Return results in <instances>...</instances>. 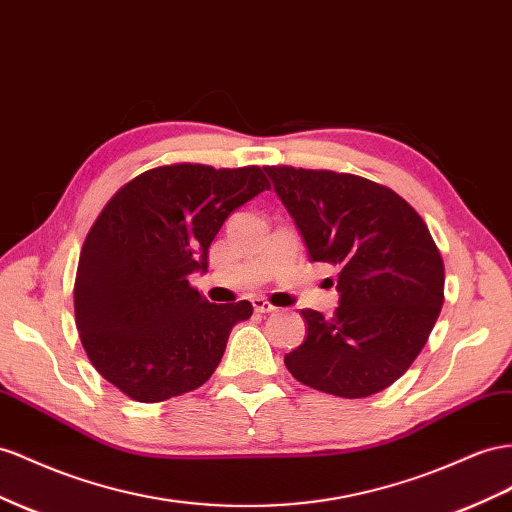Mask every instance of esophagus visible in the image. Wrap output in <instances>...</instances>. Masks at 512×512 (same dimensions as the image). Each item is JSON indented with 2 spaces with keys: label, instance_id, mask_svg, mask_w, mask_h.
I'll list each match as a JSON object with an SVG mask.
<instances>
[{
  "label": "esophagus",
  "instance_id": "esophagus-1",
  "mask_svg": "<svg viewBox=\"0 0 512 512\" xmlns=\"http://www.w3.org/2000/svg\"><path fill=\"white\" fill-rule=\"evenodd\" d=\"M252 306H254V312H260V314L275 312V308L271 306V303L267 299H262V297H254L252 299Z\"/></svg>",
  "mask_w": 512,
  "mask_h": 512
}]
</instances>
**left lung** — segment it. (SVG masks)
<instances>
[{"instance_id":"8db88e82","label":"left lung","mask_w":512,"mask_h":512,"mask_svg":"<svg viewBox=\"0 0 512 512\" xmlns=\"http://www.w3.org/2000/svg\"><path fill=\"white\" fill-rule=\"evenodd\" d=\"M312 262L338 269L331 319L301 310L308 336L284 364L342 398L392 385L413 364L444 306V260L424 219L392 189L329 170L265 168Z\"/></svg>"}]
</instances>
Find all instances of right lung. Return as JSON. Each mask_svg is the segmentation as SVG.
Masks as SVG:
<instances>
[{
	"label": "right lung",
	"mask_w": 512,
	"mask_h": 512,
	"mask_svg": "<svg viewBox=\"0 0 512 512\" xmlns=\"http://www.w3.org/2000/svg\"><path fill=\"white\" fill-rule=\"evenodd\" d=\"M269 181L260 168L163 165L105 204L79 254L75 323L92 366L140 403L200 388L250 301L215 306L189 286L206 273L228 215Z\"/></svg>",
	"instance_id": "right-lung-1"
}]
</instances>
